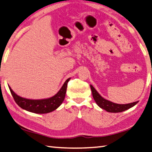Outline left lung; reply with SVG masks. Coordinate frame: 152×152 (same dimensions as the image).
Segmentation results:
<instances>
[{"mask_svg": "<svg viewBox=\"0 0 152 152\" xmlns=\"http://www.w3.org/2000/svg\"><path fill=\"white\" fill-rule=\"evenodd\" d=\"M90 88L92 92V96H93L95 102L97 103V105L109 113H120L126 111L130 108L132 107L138 102L128 103V104H118L113 103L110 101L103 98L101 95L98 93L97 91L94 88L93 86L90 85Z\"/></svg>", "mask_w": 152, "mask_h": 152, "instance_id": "8db88e82", "label": "left lung"}]
</instances>
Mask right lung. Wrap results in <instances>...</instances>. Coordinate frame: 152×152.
I'll return each instance as SVG.
<instances>
[{
    "label": "right lung",
    "mask_w": 152,
    "mask_h": 152,
    "mask_svg": "<svg viewBox=\"0 0 152 152\" xmlns=\"http://www.w3.org/2000/svg\"><path fill=\"white\" fill-rule=\"evenodd\" d=\"M70 80V78H68L65 81L60 90L55 96L46 98V99H27V98L22 97L17 95L12 90L10 86H8V87L15 102L21 108L27 111L34 113L45 114L55 111L63 102L65 96H66L67 84Z\"/></svg>",
    "instance_id": "obj_1"
}]
</instances>
